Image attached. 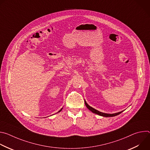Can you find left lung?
I'll list each match as a JSON object with an SVG mask.
<instances>
[{
	"label": "left lung",
	"instance_id": "left-lung-1",
	"mask_svg": "<svg viewBox=\"0 0 150 150\" xmlns=\"http://www.w3.org/2000/svg\"><path fill=\"white\" fill-rule=\"evenodd\" d=\"M85 105L87 106V108L90 111H91L93 113H96V114H97V115H100V116H104V117H113V116H117V115L120 114V113L123 112V111H122V112H118V113H113V114L104 113H103V112H100L98 111L97 110H96V109L93 108L92 107L90 106V105L87 103V102L85 101Z\"/></svg>",
	"mask_w": 150,
	"mask_h": 150
}]
</instances>
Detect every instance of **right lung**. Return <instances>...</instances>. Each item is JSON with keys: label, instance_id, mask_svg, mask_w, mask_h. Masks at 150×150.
<instances>
[{"label": "right lung", "instance_id": "1", "mask_svg": "<svg viewBox=\"0 0 150 150\" xmlns=\"http://www.w3.org/2000/svg\"><path fill=\"white\" fill-rule=\"evenodd\" d=\"M62 109H63V108H62V109H60V110H59V112H57V113H59V112H60V111H62Z\"/></svg>", "mask_w": 150, "mask_h": 150}]
</instances>
